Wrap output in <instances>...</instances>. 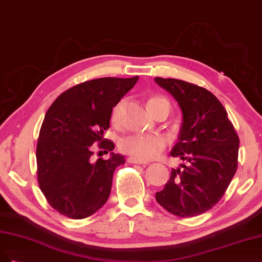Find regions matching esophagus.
<instances>
[{"label":"esophagus","mask_w":262,"mask_h":262,"mask_svg":"<svg viewBox=\"0 0 262 262\" xmlns=\"http://www.w3.org/2000/svg\"><path fill=\"white\" fill-rule=\"evenodd\" d=\"M127 162H128V163H135V164H146V162L139 161V160L135 159L134 157H129V158L127 159Z\"/></svg>","instance_id":"esophagus-1"}]
</instances>
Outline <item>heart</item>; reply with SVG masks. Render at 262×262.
Returning a JSON list of instances; mask_svg holds the SVG:
<instances>
[{"label": "heart", "instance_id": "heart-1", "mask_svg": "<svg viewBox=\"0 0 262 262\" xmlns=\"http://www.w3.org/2000/svg\"><path fill=\"white\" fill-rule=\"evenodd\" d=\"M168 104L167 100L162 97L155 96L148 101L149 108L151 112L160 104ZM124 105V100L116 103L111 112V122L113 124H119L121 121L122 110ZM166 146V140L161 136H152V135H130L123 138L119 143V149L121 152L134 157L139 161H149L157 158Z\"/></svg>", "mask_w": 262, "mask_h": 262}]
</instances>
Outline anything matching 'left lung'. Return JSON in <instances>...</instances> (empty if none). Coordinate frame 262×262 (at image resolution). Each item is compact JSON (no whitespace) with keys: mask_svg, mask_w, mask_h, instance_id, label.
Returning a JSON list of instances; mask_svg holds the SVG:
<instances>
[{"mask_svg":"<svg viewBox=\"0 0 262 262\" xmlns=\"http://www.w3.org/2000/svg\"><path fill=\"white\" fill-rule=\"evenodd\" d=\"M174 97L183 112L180 138L172 157L189 162L173 168L156 199L180 217L202 214L223 197L237 170L239 138L216 97L193 83L156 77Z\"/></svg>","mask_w":262,"mask_h":262,"instance_id":"8db88e82","label":"left lung"}]
</instances>
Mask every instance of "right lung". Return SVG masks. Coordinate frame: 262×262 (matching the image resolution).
Listing matches in <instances>:
<instances>
[{"label":"right lung","instance_id":"add662e5","mask_svg":"<svg viewBox=\"0 0 262 262\" xmlns=\"http://www.w3.org/2000/svg\"><path fill=\"white\" fill-rule=\"evenodd\" d=\"M104 77L78 83L64 91L49 107L37 143V176L41 191L53 209L79 220L94 214L111 192L121 155L92 161V145L107 154L114 149L103 138L116 103L138 80Z\"/></svg>","mask_w":262,"mask_h":262}]
</instances>
